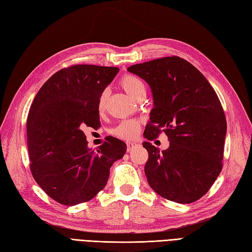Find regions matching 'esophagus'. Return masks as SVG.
<instances>
[{"mask_svg": "<svg viewBox=\"0 0 252 252\" xmlns=\"http://www.w3.org/2000/svg\"><path fill=\"white\" fill-rule=\"evenodd\" d=\"M138 145L137 143H135V141H126V147H127V151L130 152L132 151L133 149H135Z\"/></svg>", "mask_w": 252, "mask_h": 252, "instance_id": "1", "label": "esophagus"}]
</instances>
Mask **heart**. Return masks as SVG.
Listing matches in <instances>:
<instances>
[{"label": "heart", "instance_id": "heart-1", "mask_svg": "<svg viewBox=\"0 0 252 252\" xmlns=\"http://www.w3.org/2000/svg\"><path fill=\"white\" fill-rule=\"evenodd\" d=\"M120 85L125 89V92L134 98L138 93L145 92V84L141 81L139 77L133 74H126L121 77L120 80ZM107 96L108 93L107 90L102 92L98 99V109L100 112L104 111L107 102ZM140 130V121L137 119H130V120H124L121 121L119 125L116 126L112 133L114 135H117L119 137L131 139L134 138L138 134Z\"/></svg>", "mask_w": 252, "mask_h": 252}]
</instances>
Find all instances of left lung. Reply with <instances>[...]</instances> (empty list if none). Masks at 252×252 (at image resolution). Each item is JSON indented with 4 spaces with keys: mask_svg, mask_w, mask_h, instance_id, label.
Segmentation results:
<instances>
[{
    "mask_svg": "<svg viewBox=\"0 0 252 252\" xmlns=\"http://www.w3.org/2000/svg\"><path fill=\"white\" fill-rule=\"evenodd\" d=\"M150 86L153 108L144 136L164 132L169 148L143 144L149 158L145 173L150 188L177 203H191L209 191L222 169L227 121L211 84L190 63L168 56L128 67Z\"/></svg>",
    "mask_w": 252,
    "mask_h": 252,
    "instance_id": "obj_1",
    "label": "left lung"
}]
</instances>
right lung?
Wrapping results in <instances>:
<instances>
[{"label":"right lung","instance_id":"right-lung-1","mask_svg":"<svg viewBox=\"0 0 252 252\" xmlns=\"http://www.w3.org/2000/svg\"><path fill=\"white\" fill-rule=\"evenodd\" d=\"M119 69L74 64L57 71L32 103L27 124L30 168L49 197L63 205L87 202L105 188L126 145L112 136L89 149L83 128L100 125L98 99Z\"/></svg>","mask_w":252,"mask_h":252}]
</instances>
